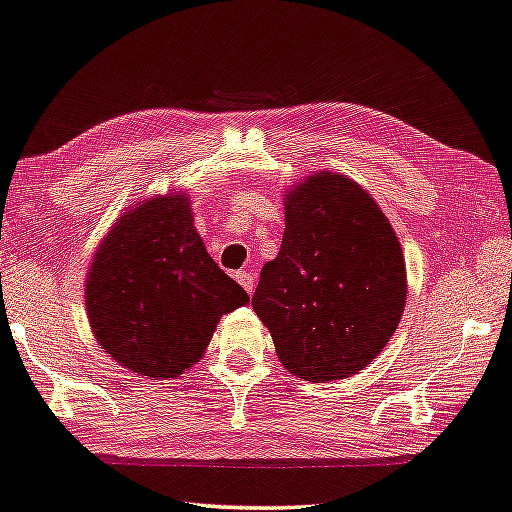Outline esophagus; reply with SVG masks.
<instances>
[{
	"label": "esophagus",
	"mask_w": 512,
	"mask_h": 512,
	"mask_svg": "<svg viewBox=\"0 0 512 512\" xmlns=\"http://www.w3.org/2000/svg\"><path fill=\"white\" fill-rule=\"evenodd\" d=\"M235 279L239 284H242V288L246 290L248 295L253 293V275H250L248 270H239V273H235Z\"/></svg>",
	"instance_id": "34e87169"
}]
</instances>
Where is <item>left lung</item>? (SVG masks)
Instances as JSON below:
<instances>
[{
	"label": "left lung",
	"instance_id": "1",
	"mask_svg": "<svg viewBox=\"0 0 512 512\" xmlns=\"http://www.w3.org/2000/svg\"><path fill=\"white\" fill-rule=\"evenodd\" d=\"M284 237L253 308L288 373L346 379L382 353L402 322L404 250L366 188L317 170L284 190Z\"/></svg>",
	"mask_w": 512,
	"mask_h": 512
}]
</instances>
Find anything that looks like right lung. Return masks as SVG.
Segmentation results:
<instances>
[{
	"label": "right lung",
	"mask_w": 512,
	"mask_h": 512,
	"mask_svg": "<svg viewBox=\"0 0 512 512\" xmlns=\"http://www.w3.org/2000/svg\"><path fill=\"white\" fill-rule=\"evenodd\" d=\"M193 219L184 190L148 197L115 219L88 266L90 330L130 373L184 375L222 315L250 302L208 255Z\"/></svg>",
	"instance_id": "add662e5"
}]
</instances>
